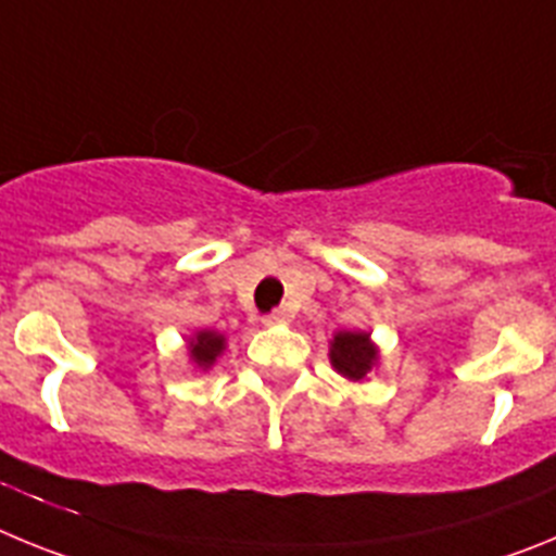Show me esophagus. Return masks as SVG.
<instances>
[{"instance_id":"obj_1","label":"esophagus","mask_w":556,"mask_h":556,"mask_svg":"<svg viewBox=\"0 0 556 556\" xmlns=\"http://www.w3.org/2000/svg\"><path fill=\"white\" fill-rule=\"evenodd\" d=\"M289 320H292V308H289V306H278L267 317V323H289Z\"/></svg>"}]
</instances>
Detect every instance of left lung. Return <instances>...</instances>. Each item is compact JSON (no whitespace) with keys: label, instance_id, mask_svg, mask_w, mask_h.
<instances>
[{"label":"left lung","instance_id":"obj_1","mask_svg":"<svg viewBox=\"0 0 556 556\" xmlns=\"http://www.w3.org/2000/svg\"><path fill=\"white\" fill-rule=\"evenodd\" d=\"M328 356L339 376H345L348 381H362L376 367L378 348L370 342V333L339 331L333 333Z\"/></svg>","mask_w":556,"mask_h":556}]
</instances>
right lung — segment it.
<instances>
[{"label":"right lung","mask_w":556,"mask_h":556,"mask_svg":"<svg viewBox=\"0 0 556 556\" xmlns=\"http://www.w3.org/2000/svg\"><path fill=\"white\" fill-rule=\"evenodd\" d=\"M225 351V337L217 331H198L189 339V356L200 370H208Z\"/></svg>","instance_id":"add662e5"}]
</instances>
